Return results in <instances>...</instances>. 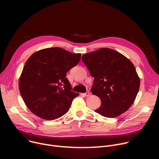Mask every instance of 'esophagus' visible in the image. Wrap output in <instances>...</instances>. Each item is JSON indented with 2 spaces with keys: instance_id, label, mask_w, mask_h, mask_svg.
I'll return each mask as SVG.
<instances>
[{
  "instance_id": "34e87169",
  "label": "esophagus",
  "mask_w": 159,
  "mask_h": 159,
  "mask_svg": "<svg viewBox=\"0 0 159 159\" xmlns=\"http://www.w3.org/2000/svg\"><path fill=\"white\" fill-rule=\"evenodd\" d=\"M82 95H84V96H85V97H89L90 95V93L89 92H86L85 93H83Z\"/></svg>"
}]
</instances>
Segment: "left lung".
<instances>
[{
  "label": "left lung",
  "instance_id": "left-lung-1",
  "mask_svg": "<svg viewBox=\"0 0 159 159\" xmlns=\"http://www.w3.org/2000/svg\"><path fill=\"white\" fill-rule=\"evenodd\" d=\"M82 60L94 77L91 93L101 100V106L95 111L108 118L126 112L134 102L140 88V78L133 64L107 48L83 55Z\"/></svg>",
  "mask_w": 159,
  "mask_h": 159
}]
</instances>
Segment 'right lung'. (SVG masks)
Returning <instances> with one entry per match:
<instances>
[{
    "instance_id": "right-lung-1",
    "label": "right lung",
    "mask_w": 159,
    "mask_h": 159,
    "mask_svg": "<svg viewBox=\"0 0 159 159\" xmlns=\"http://www.w3.org/2000/svg\"><path fill=\"white\" fill-rule=\"evenodd\" d=\"M80 53L49 48L33 53L19 81L20 95L28 109L40 118L52 120L68 111L78 93L71 91L66 73L80 61Z\"/></svg>"
}]
</instances>
